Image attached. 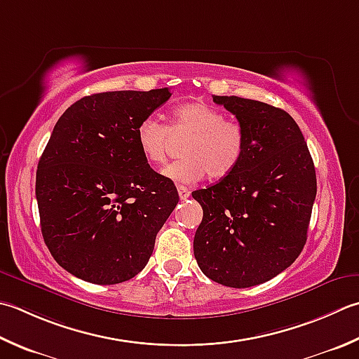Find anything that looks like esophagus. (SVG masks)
<instances>
[{
    "mask_svg": "<svg viewBox=\"0 0 359 359\" xmlns=\"http://www.w3.org/2000/svg\"><path fill=\"white\" fill-rule=\"evenodd\" d=\"M177 191H179V198H180L182 201L188 199V198H189V194H191V191H189V189H188L187 187H179V188H177Z\"/></svg>",
    "mask_w": 359,
    "mask_h": 359,
    "instance_id": "34e87169",
    "label": "esophagus"
}]
</instances>
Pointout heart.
Returning a JSON list of instances; mask_svg holds the SVG:
<instances>
[{
	"label": "heart",
	"instance_id": "heart-1",
	"mask_svg": "<svg viewBox=\"0 0 359 359\" xmlns=\"http://www.w3.org/2000/svg\"><path fill=\"white\" fill-rule=\"evenodd\" d=\"M171 130L189 135L184 146L185 158L163 170L165 177L175 184H194L207 174L215 180L227 177L241 163L248 146V133L240 121L224 118L222 110L212 104L196 101L174 109L171 129L154 116L138 124L137 144L146 161L163 163Z\"/></svg>",
	"mask_w": 359,
	"mask_h": 359
}]
</instances>
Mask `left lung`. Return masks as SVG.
<instances>
[{"mask_svg":"<svg viewBox=\"0 0 359 359\" xmlns=\"http://www.w3.org/2000/svg\"><path fill=\"white\" fill-rule=\"evenodd\" d=\"M213 101L244 126L248 146L233 172L193 193L203 210L194 257L213 282L250 287L290 268L304 249L316 170L297 123L285 110L238 96Z\"/></svg>","mask_w":359,"mask_h":359,"instance_id":"1","label":"left lung"}]
</instances>
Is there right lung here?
<instances>
[{"label": "right lung", "mask_w": 359, "mask_h": 359, "mask_svg": "<svg viewBox=\"0 0 359 359\" xmlns=\"http://www.w3.org/2000/svg\"><path fill=\"white\" fill-rule=\"evenodd\" d=\"M171 97L168 88L86 96L55 123L35 177L41 235L63 269L96 285L135 277L179 202L156 172L137 128Z\"/></svg>", "instance_id": "add662e5"}]
</instances>
